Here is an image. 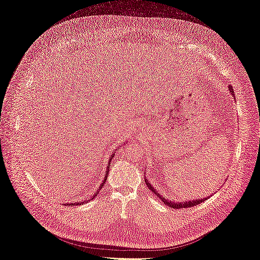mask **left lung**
<instances>
[{"label":"left lung","instance_id":"left-lung-1","mask_svg":"<svg viewBox=\"0 0 260 260\" xmlns=\"http://www.w3.org/2000/svg\"><path fill=\"white\" fill-rule=\"evenodd\" d=\"M229 90H230V92L232 93V95H234V91H233V88H232V85H229ZM145 183H146V185L148 186V188L151 191H153L154 192V194H156V195H158V198H160V200L166 204V205L168 206V207H171V208H176V209H179V208H187V207H193V206H195V205H199V204H201V203H203L204 201H205L206 199H203V200H196V201H187V202H184V203H177V202H171V201H168V200H166V199H164V196H160V194H158V192H156L155 191V188L153 187V185H151V182H148V181L145 179Z\"/></svg>","mask_w":260,"mask_h":260}]
</instances>
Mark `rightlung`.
Masks as SVG:
<instances>
[{
	"mask_svg": "<svg viewBox=\"0 0 260 260\" xmlns=\"http://www.w3.org/2000/svg\"><path fill=\"white\" fill-rule=\"evenodd\" d=\"M114 156H115V153H114L113 155H111V158H109V160H112V159L114 158ZM108 170H109V162H108V165H107V171H106V175H105V177H104V179H103V182H102V184L100 185V187H99V191L96 190L98 192H96L95 194H94V195L92 196V199H93V198H95V196L99 194V192H100L101 188L104 186V183L106 182V179H107V176H108V175H107V174H108ZM83 203H84V202H79V203H76V205H81V204H83ZM66 205H70V206H73V205H75V204H73V203H72V204H66Z\"/></svg>",
	"mask_w": 260,
	"mask_h": 260,
	"instance_id": "right-lung-1",
	"label": "right lung"
}]
</instances>
